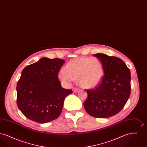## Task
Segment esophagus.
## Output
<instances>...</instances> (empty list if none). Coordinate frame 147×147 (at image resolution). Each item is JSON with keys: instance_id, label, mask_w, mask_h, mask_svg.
I'll return each instance as SVG.
<instances>
[{"instance_id": "obj_1", "label": "esophagus", "mask_w": 147, "mask_h": 147, "mask_svg": "<svg viewBox=\"0 0 147 147\" xmlns=\"http://www.w3.org/2000/svg\"><path fill=\"white\" fill-rule=\"evenodd\" d=\"M80 90V89H79V88H76V87H74V88H73V91H74V92H78Z\"/></svg>"}]
</instances>
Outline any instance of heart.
Here are the masks:
<instances>
[{
    "mask_svg": "<svg viewBox=\"0 0 147 147\" xmlns=\"http://www.w3.org/2000/svg\"><path fill=\"white\" fill-rule=\"evenodd\" d=\"M104 74V65L97 57H78L71 60L64 67L59 79L66 84L73 80L85 88H94L100 83Z\"/></svg>",
    "mask_w": 147,
    "mask_h": 147,
    "instance_id": "1",
    "label": "heart"
}]
</instances>
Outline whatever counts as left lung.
Returning a JSON list of instances; mask_svg holds the SVG:
<instances>
[{
	"mask_svg": "<svg viewBox=\"0 0 147 147\" xmlns=\"http://www.w3.org/2000/svg\"><path fill=\"white\" fill-rule=\"evenodd\" d=\"M104 65V75L92 89L86 90L84 103L86 112L96 118L114 116L122 110L131 94V72L120 58L97 53L94 55Z\"/></svg>",
	"mask_w": 147,
	"mask_h": 147,
	"instance_id": "8db88e82",
	"label": "left lung"
}]
</instances>
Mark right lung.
<instances>
[{
  "instance_id": "add662e5",
  "label": "right lung",
  "mask_w": 147,
  "mask_h": 147,
  "mask_svg": "<svg viewBox=\"0 0 147 147\" xmlns=\"http://www.w3.org/2000/svg\"><path fill=\"white\" fill-rule=\"evenodd\" d=\"M64 63L62 59L44 57L22 71L16 86V102L28 119L45 123L60 116L65 98L73 92L62 87L58 77Z\"/></svg>"
}]
</instances>
